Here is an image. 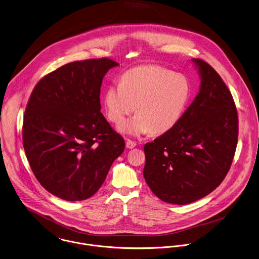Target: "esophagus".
Instances as JSON below:
<instances>
[{
    "label": "esophagus",
    "mask_w": 259,
    "mask_h": 259,
    "mask_svg": "<svg viewBox=\"0 0 259 259\" xmlns=\"http://www.w3.org/2000/svg\"><path fill=\"white\" fill-rule=\"evenodd\" d=\"M136 145H137V144H136L135 141H132V140H129V139L126 140V147H127V148L132 149V148H134Z\"/></svg>",
    "instance_id": "obj_1"
}]
</instances>
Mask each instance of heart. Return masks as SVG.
<instances>
[{
    "label": "heart",
    "mask_w": 259,
    "mask_h": 259,
    "mask_svg": "<svg viewBox=\"0 0 259 259\" xmlns=\"http://www.w3.org/2000/svg\"><path fill=\"white\" fill-rule=\"evenodd\" d=\"M190 98V85L182 75L159 66H143L124 73L119 84L109 86L104 94L108 119L118 124L120 132L139 136L148 132L163 134L180 121Z\"/></svg>",
    "instance_id": "1"
}]
</instances>
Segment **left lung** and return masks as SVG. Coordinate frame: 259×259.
<instances>
[{"label": "left lung", "instance_id": "obj_1", "mask_svg": "<svg viewBox=\"0 0 259 259\" xmlns=\"http://www.w3.org/2000/svg\"><path fill=\"white\" fill-rule=\"evenodd\" d=\"M201 87L177 125L146 143L143 175L158 198L184 205L211 193L227 175L236 150L238 116L219 74L201 59Z\"/></svg>", "mask_w": 259, "mask_h": 259}]
</instances>
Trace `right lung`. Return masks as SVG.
Wrapping results in <instances>:
<instances>
[{
	"label": "right lung",
	"mask_w": 259,
	"mask_h": 259,
	"mask_svg": "<svg viewBox=\"0 0 259 259\" xmlns=\"http://www.w3.org/2000/svg\"><path fill=\"white\" fill-rule=\"evenodd\" d=\"M109 58L68 63L44 76L26 106L23 146L40 184L67 201L85 200L102 186L123 137L100 112Z\"/></svg>",
	"instance_id": "right-lung-1"
}]
</instances>
